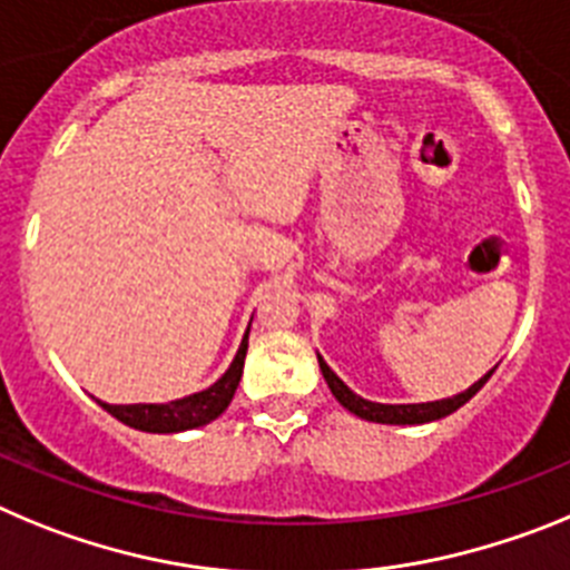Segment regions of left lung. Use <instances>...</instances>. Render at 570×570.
I'll use <instances>...</instances> for the list:
<instances>
[{
  "label": "left lung",
  "instance_id": "left-lung-1",
  "mask_svg": "<svg viewBox=\"0 0 570 570\" xmlns=\"http://www.w3.org/2000/svg\"><path fill=\"white\" fill-rule=\"evenodd\" d=\"M317 363H321L323 377H326L332 394H335L337 403H341L343 409H348V412L357 414V417H363V420H372V423H394V425L432 423V420H440V417H445V414L458 412L463 403H469V400L485 386V381H489L491 374H494V368H491V372L485 374V377H480L474 386H469L465 392L454 394V397L434 400V403H400V406H389V403H372V400H363L361 394L352 392V389H348L346 383H343L341 377H337V374L321 361V357H317Z\"/></svg>",
  "mask_w": 570,
  "mask_h": 570
}]
</instances>
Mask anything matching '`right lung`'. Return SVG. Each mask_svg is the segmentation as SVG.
<instances>
[{
    "instance_id": "add662e5",
    "label": "right lung",
    "mask_w": 570,
    "mask_h": 570,
    "mask_svg": "<svg viewBox=\"0 0 570 570\" xmlns=\"http://www.w3.org/2000/svg\"><path fill=\"white\" fill-rule=\"evenodd\" d=\"M247 343H249V330L244 335L238 346V355H235L233 366L224 372L222 381H215L213 386L204 389L198 394H189V397L173 400V403H132V406H110V403H101L107 412L116 420H121L130 429L138 432H153V434H170V432H184V429H198V425H207L209 420H215L222 412H227L229 400H233L235 389H238L240 372H244V357H247Z\"/></svg>"
}]
</instances>
